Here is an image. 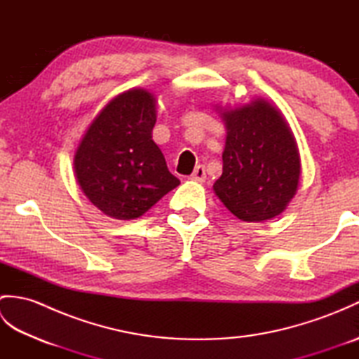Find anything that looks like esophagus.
Listing matches in <instances>:
<instances>
[{"instance_id":"esophagus-1","label":"esophagus","mask_w":359,"mask_h":359,"mask_svg":"<svg viewBox=\"0 0 359 359\" xmlns=\"http://www.w3.org/2000/svg\"><path fill=\"white\" fill-rule=\"evenodd\" d=\"M189 179H191V180H196V182H203L205 179H207V174H205V168H203L202 165L196 166V168H194V171H193V174L189 175Z\"/></svg>"}]
</instances>
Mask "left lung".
Wrapping results in <instances>:
<instances>
[{"mask_svg": "<svg viewBox=\"0 0 359 359\" xmlns=\"http://www.w3.org/2000/svg\"><path fill=\"white\" fill-rule=\"evenodd\" d=\"M226 137L224 171L212 191L243 222L284 212L301 177V156L284 114L262 97L236 108L216 106Z\"/></svg>", "mask_w": 359, "mask_h": 359, "instance_id": "8db88e82", "label": "left lung"}]
</instances>
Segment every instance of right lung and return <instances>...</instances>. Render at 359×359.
Here are the masks:
<instances>
[{
    "mask_svg": "<svg viewBox=\"0 0 359 359\" xmlns=\"http://www.w3.org/2000/svg\"><path fill=\"white\" fill-rule=\"evenodd\" d=\"M156 120V95L128 89L97 114L75 149V179L108 217H140L180 184L152 140Z\"/></svg>",
    "mask_w": 359,
    "mask_h": 359,
    "instance_id": "1",
    "label": "right lung"
}]
</instances>
